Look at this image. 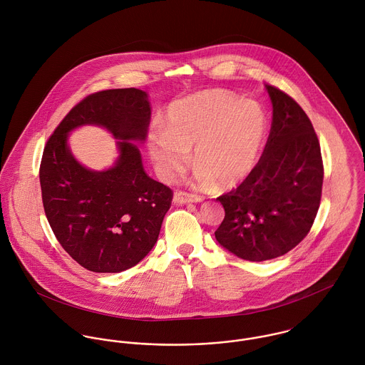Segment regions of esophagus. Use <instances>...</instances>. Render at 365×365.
I'll use <instances>...</instances> for the list:
<instances>
[{
  "instance_id": "1",
  "label": "esophagus",
  "mask_w": 365,
  "mask_h": 365,
  "mask_svg": "<svg viewBox=\"0 0 365 365\" xmlns=\"http://www.w3.org/2000/svg\"><path fill=\"white\" fill-rule=\"evenodd\" d=\"M173 201L174 204H190V202H202L204 198L201 195L190 194L185 191H175Z\"/></svg>"
}]
</instances>
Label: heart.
<instances>
[{
  "label": "heart",
  "instance_id": "1",
  "mask_svg": "<svg viewBox=\"0 0 365 365\" xmlns=\"http://www.w3.org/2000/svg\"><path fill=\"white\" fill-rule=\"evenodd\" d=\"M267 133L260 105L230 93L209 90L168 106L163 132L149 136V152L164 180H174L188 164L194 149L197 182L230 188L255 168Z\"/></svg>",
  "mask_w": 365,
  "mask_h": 365
}]
</instances>
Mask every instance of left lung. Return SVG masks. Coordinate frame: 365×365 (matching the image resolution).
Masks as SVG:
<instances>
[{
    "mask_svg": "<svg viewBox=\"0 0 365 365\" xmlns=\"http://www.w3.org/2000/svg\"><path fill=\"white\" fill-rule=\"evenodd\" d=\"M271 130L259 163L243 182L217 197L225 217L216 240L243 260H271L299 245L322 198L323 160L312 122L274 86Z\"/></svg>",
    "mask_w": 365,
    "mask_h": 365,
    "instance_id": "1",
    "label": "left lung"
}]
</instances>
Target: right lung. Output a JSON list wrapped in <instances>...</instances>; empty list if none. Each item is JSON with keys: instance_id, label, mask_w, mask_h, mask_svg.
<instances>
[{"instance_id": "obj_1", "label": "right lung", "mask_w": 365, "mask_h": 365, "mask_svg": "<svg viewBox=\"0 0 365 365\" xmlns=\"http://www.w3.org/2000/svg\"><path fill=\"white\" fill-rule=\"evenodd\" d=\"M150 115L142 90L98 91L73 106L46 142L39 168L46 217L61 247L90 271L120 272L143 260L171 207V188L145 173L128 142L146 138ZM87 123L121 139V156L106 172L87 170L66 148V133Z\"/></svg>"}]
</instances>
